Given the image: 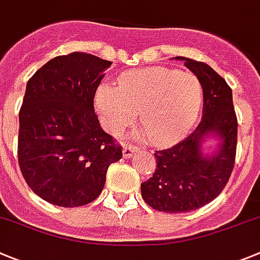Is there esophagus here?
Wrapping results in <instances>:
<instances>
[{
    "mask_svg": "<svg viewBox=\"0 0 260 260\" xmlns=\"http://www.w3.org/2000/svg\"><path fill=\"white\" fill-rule=\"evenodd\" d=\"M137 151H138V147L123 144V157H125V158H130V157L133 156V153Z\"/></svg>",
    "mask_w": 260,
    "mask_h": 260,
    "instance_id": "34e87169",
    "label": "esophagus"
}]
</instances>
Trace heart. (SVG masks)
Masks as SVG:
<instances>
[{
	"label": "heart",
	"mask_w": 260,
	"mask_h": 260,
	"mask_svg": "<svg viewBox=\"0 0 260 260\" xmlns=\"http://www.w3.org/2000/svg\"><path fill=\"white\" fill-rule=\"evenodd\" d=\"M94 103L108 132L122 130L139 111L149 139L156 144H170L196 122L202 107V86L190 73L151 67L122 73L117 87L101 85Z\"/></svg>",
	"instance_id": "obj_1"
}]
</instances>
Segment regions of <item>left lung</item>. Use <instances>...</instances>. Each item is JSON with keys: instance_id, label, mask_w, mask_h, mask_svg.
<instances>
[{"instance_id": "1", "label": "left lung", "mask_w": 260, "mask_h": 260, "mask_svg": "<svg viewBox=\"0 0 260 260\" xmlns=\"http://www.w3.org/2000/svg\"><path fill=\"white\" fill-rule=\"evenodd\" d=\"M177 59L184 61L201 83L202 120L182 142L154 152L156 170L140 185L143 200L151 208L170 214L196 210L219 196L230 180L237 147V117L228 83L206 63L184 56ZM209 135L221 142L211 156L201 148Z\"/></svg>"}]
</instances>
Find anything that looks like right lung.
Segmentation results:
<instances>
[{"label":"right lung","mask_w":260,"mask_h":260,"mask_svg":"<svg viewBox=\"0 0 260 260\" xmlns=\"http://www.w3.org/2000/svg\"><path fill=\"white\" fill-rule=\"evenodd\" d=\"M111 64L76 51L49 60L28 81L19 112V168L30 189L50 204H90L101 194L109 165L122 158L94 111Z\"/></svg>","instance_id":"obj_1"}]
</instances>
